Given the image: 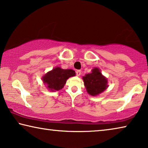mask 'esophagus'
Here are the masks:
<instances>
[{
    "label": "esophagus",
    "mask_w": 148,
    "mask_h": 148,
    "mask_svg": "<svg viewBox=\"0 0 148 148\" xmlns=\"http://www.w3.org/2000/svg\"><path fill=\"white\" fill-rule=\"evenodd\" d=\"M81 71H80V70H77V71H76V74H77V76L81 75Z\"/></svg>",
    "instance_id": "34e87169"
}]
</instances>
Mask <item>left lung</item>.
Listing matches in <instances>:
<instances>
[{
	"mask_svg": "<svg viewBox=\"0 0 148 148\" xmlns=\"http://www.w3.org/2000/svg\"><path fill=\"white\" fill-rule=\"evenodd\" d=\"M83 80L87 92L92 96L99 95L108 87V79L98 67H94L90 73L83 76Z\"/></svg>",
	"mask_w": 148,
	"mask_h": 148,
	"instance_id": "1",
	"label": "left lung"
}]
</instances>
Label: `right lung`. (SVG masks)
<instances>
[{"label": "right lung", "instance_id": "right-lung-1", "mask_svg": "<svg viewBox=\"0 0 148 148\" xmlns=\"http://www.w3.org/2000/svg\"><path fill=\"white\" fill-rule=\"evenodd\" d=\"M74 76H75V71L73 69H64L60 67H56L43 75L42 80L48 90L54 92L62 89L67 80Z\"/></svg>", "mask_w": 148, "mask_h": 148}]
</instances>
